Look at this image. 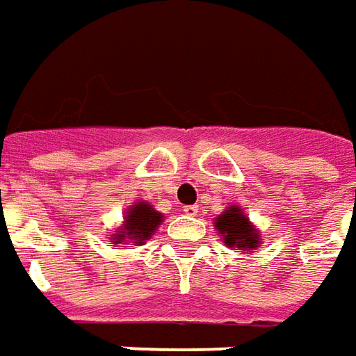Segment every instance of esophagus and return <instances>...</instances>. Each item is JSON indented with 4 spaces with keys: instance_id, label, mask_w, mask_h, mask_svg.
Wrapping results in <instances>:
<instances>
[{
    "instance_id": "obj_1",
    "label": "esophagus",
    "mask_w": 356,
    "mask_h": 356,
    "mask_svg": "<svg viewBox=\"0 0 356 356\" xmlns=\"http://www.w3.org/2000/svg\"><path fill=\"white\" fill-rule=\"evenodd\" d=\"M198 206H184V213L186 216H192V218H194V216H198Z\"/></svg>"
}]
</instances>
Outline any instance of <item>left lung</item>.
I'll list each match as a JSON object with an SVG mask.
<instances>
[{
	"mask_svg": "<svg viewBox=\"0 0 356 356\" xmlns=\"http://www.w3.org/2000/svg\"><path fill=\"white\" fill-rule=\"evenodd\" d=\"M213 227L222 236V241L229 250H241L250 253L259 248L261 243V232L253 226L248 213L239 208L238 204L227 206L224 212L213 220Z\"/></svg>",
	"mask_w": 356,
	"mask_h": 356,
	"instance_id": "8db88e82",
	"label": "left lung"
}]
</instances>
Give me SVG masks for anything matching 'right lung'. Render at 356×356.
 Returning <instances> with one entry per match:
<instances>
[{
  "label": "right lung",
  "mask_w": 356,
  "mask_h": 356,
  "mask_svg": "<svg viewBox=\"0 0 356 356\" xmlns=\"http://www.w3.org/2000/svg\"><path fill=\"white\" fill-rule=\"evenodd\" d=\"M164 216L154 210L152 204L136 200L132 202V206L127 208V212L122 216V224L115 229V234H111V241L115 245H143L146 239L154 236L158 226L162 224Z\"/></svg>",
  "instance_id": "right-lung-1"
}]
</instances>
